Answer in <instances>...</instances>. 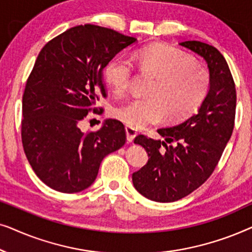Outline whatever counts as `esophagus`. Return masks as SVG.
I'll return each mask as SVG.
<instances>
[{
  "label": "esophagus",
  "mask_w": 252,
  "mask_h": 252,
  "mask_svg": "<svg viewBox=\"0 0 252 252\" xmlns=\"http://www.w3.org/2000/svg\"><path fill=\"white\" fill-rule=\"evenodd\" d=\"M125 130H126L127 141H128V142H133V140L135 139L136 135H137L136 129H134V128H132V127H129V126H126Z\"/></svg>",
  "instance_id": "34e87169"
}]
</instances>
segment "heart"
Segmentation results:
<instances>
[{
	"instance_id": "1",
	"label": "heart",
	"mask_w": 252,
	"mask_h": 252,
	"mask_svg": "<svg viewBox=\"0 0 252 252\" xmlns=\"http://www.w3.org/2000/svg\"><path fill=\"white\" fill-rule=\"evenodd\" d=\"M134 60L149 71L157 81L150 89L151 98H136L115 110V117L132 128H143L168 120L178 122L190 116L204 101L210 87L209 73L195 66L188 55L164 44H151L137 50ZM133 63L124 57L110 61L104 78L117 95L128 91Z\"/></svg>"
}]
</instances>
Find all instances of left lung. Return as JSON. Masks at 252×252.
I'll return each instance as SVG.
<instances>
[{
	"label": "left lung",
	"instance_id": "left-lung-1",
	"mask_svg": "<svg viewBox=\"0 0 252 252\" xmlns=\"http://www.w3.org/2000/svg\"><path fill=\"white\" fill-rule=\"evenodd\" d=\"M179 44L206 62L210 88L197 113L157 130L165 140L144 135L134 140L149 157L133 173L134 187L144 197L160 203L184 198L208 180L232 136L235 120V84L222 55L199 41Z\"/></svg>",
	"mask_w": 252,
	"mask_h": 252
}]
</instances>
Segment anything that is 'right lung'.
I'll return each instance as SVG.
<instances>
[{"label":"right lung","mask_w":252,"mask_h":252,"mask_svg":"<svg viewBox=\"0 0 252 252\" xmlns=\"http://www.w3.org/2000/svg\"><path fill=\"white\" fill-rule=\"evenodd\" d=\"M136 39L105 27L74 26L40 51L23 95L22 141L33 171L48 187L79 192L92 186L105 156L125 144L123 123L106 119L97 132L79 124L106 97L103 68Z\"/></svg>","instance_id":"right-lung-1"}]
</instances>
